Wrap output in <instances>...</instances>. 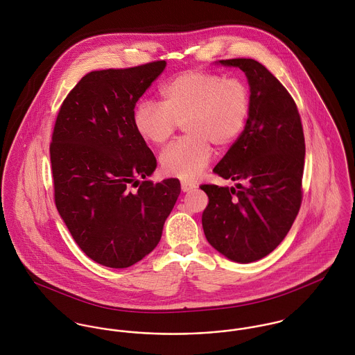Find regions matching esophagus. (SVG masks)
<instances>
[{
	"label": "esophagus",
	"instance_id": "obj_1",
	"mask_svg": "<svg viewBox=\"0 0 355 355\" xmlns=\"http://www.w3.org/2000/svg\"><path fill=\"white\" fill-rule=\"evenodd\" d=\"M180 186H182V191L183 193H189V191H191V190H194V189H197V184L196 183H191V182H182L180 183Z\"/></svg>",
	"mask_w": 355,
	"mask_h": 355
}]
</instances>
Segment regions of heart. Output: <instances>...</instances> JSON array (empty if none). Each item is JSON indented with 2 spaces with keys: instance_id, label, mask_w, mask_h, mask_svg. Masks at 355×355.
Listing matches in <instances>:
<instances>
[{
  "instance_id": "obj_1",
  "label": "heart",
  "mask_w": 355,
  "mask_h": 355,
  "mask_svg": "<svg viewBox=\"0 0 355 355\" xmlns=\"http://www.w3.org/2000/svg\"><path fill=\"white\" fill-rule=\"evenodd\" d=\"M161 103L144 100L134 112L138 135L154 146L168 142L179 124L187 134L159 155L164 173L191 180L211 159L213 149L225 150L242 135L252 109L248 85L221 73L190 69L161 90Z\"/></svg>"
}]
</instances>
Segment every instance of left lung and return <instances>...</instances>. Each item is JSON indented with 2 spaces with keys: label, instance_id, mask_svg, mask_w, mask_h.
I'll return each instance as SVG.
<instances>
[{
  "label": "left lung",
  "instance_id": "8db88e82",
  "mask_svg": "<svg viewBox=\"0 0 355 355\" xmlns=\"http://www.w3.org/2000/svg\"><path fill=\"white\" fill-rule=\"evenodd\" d=\"M249 80L252 109L239 139L213 172L234 187L202 184L207 242L227 258L249 263L272 253L288 234L302 203L304 137L297 103L253 58L220 60Z\"/></svg>",
  "mask_w": 355,
  "mask_h": 355
}]
</instances>
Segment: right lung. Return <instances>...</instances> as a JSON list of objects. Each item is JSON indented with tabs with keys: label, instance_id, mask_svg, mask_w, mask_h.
Segmentation results:
<instances>
[{
	"label": "right lung",
	"instance_id": "add662e5",
	"mask_svg": "<svg viewBox=\"0 0 355 355\" xmlns=\"http://www.w3.org/2000/svg\"><path fill=\"white\" fill-rule=\"evenodd\" d=\"M165 65L89 72L54 123L55 207L82 252L107 268H128L152 252L180 194L178 179H146L157 161L132 121L137 102Z\"/></svg>",
	"mask_w": 355,
	"mask_h": 355
}]
</instances>
